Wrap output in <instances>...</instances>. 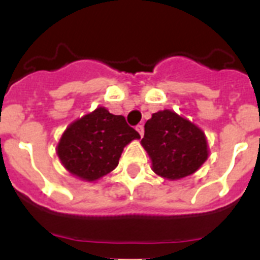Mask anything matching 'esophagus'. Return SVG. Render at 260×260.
Segmentation results:
<instances>
[{"label": "esophagus", "mask_w": 260, "mask_h": 260, "mask_svg": "<svg viewBox=\"0 0 260 260\" xmlns=\"http://www.w3.org/2000/svg\"><path fill=\"white\" fill-rule=\"evenodd\" d=\"M137 132L139 133V135H141V137H143V134H144V127H143V125H138V126H137Z\"/></svg>", "instance_id": "34e87169"}]
</instances>
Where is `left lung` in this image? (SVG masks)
Wrapping results in <instances>:
<instances>
[{"instance_id": "obj_1", "label": "left lung", "mask_w": 260, "mask_h": 260, "mask_svg": "<svg viewBox=\"0 0 260 260\" xmlns=\"http://www.w3.org/2000/svg\"><path fill=\"white\" fill-rule=\"evenodd\" d=\"M141 143L152 171L171 181L195 173L210 155L203 130L169 109L158 110L147 121Z\"/></svg>"}]
</instances>
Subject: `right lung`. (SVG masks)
Masks as SVG:
<instances>
[{
    "instance_id": "right-lung-1",
    "label": "right lung",
    "mask_w": 260,
    "mask_h": 260,
    "mask_svg": "<svg viewBox=\"0 0 260 260\" xmlns=\"http://www.w3.org/2000/svg\"><path fill=\"white\" fill-rule=\"evenodd\" d=\"M134 139L141 135L126 123L125 117L99 107L66 127L56 152L69 173L93 182L116 169L123 148Z\"/></svg>"
}]
</instances>
